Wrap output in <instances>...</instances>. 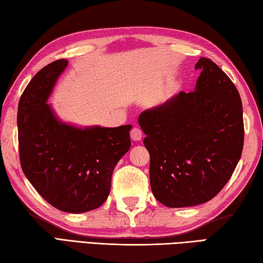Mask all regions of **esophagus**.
Returning a JSON list of instances; mask_svg holds the SVG:
<instances>
[{
  "label": "esophagus",
  "mask_w": 263,
  "mask_h": 263,
  "mask_svg": "<svg viewBox=\"0 0 263 263\" xmlns=\"http://www.w3.org/2000/svg\"><path fill=\"white\" fill-rule=\"evenodd\" d=\"M142 138V131L138 127H133L131 130V139L133 141H140Z\"/></svg>",
  "instance_id": "34e87169"
}]
</instances>
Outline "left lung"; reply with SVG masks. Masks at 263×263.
I'll return each mask as SVG.
<instances>
[{"label": "left lung", "instance_id": "1", "mask_svg": "<svg viewBox=\"0 0 263 263\" xmlns=\"http://www.w3.org/2000/svg\"><path fill=\"white\" fill-rule=\"evenodd\" d=\"M195 91L143 110L138 122L151 155L153 195L167 208L209 202L233 176L244 145L243 106L231 80L200 57Z\"/></svg>", "mask_w": 263, "mask_h": 263}]
</instances>
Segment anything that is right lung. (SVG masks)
<instances>
[{
	"label": "right lung",
	"instance_id": "add662e5",
	"mask_svg": "<svg viewBox=\"0 0 263 263\" xmlns=\"http://www.w3.org/2000/svg\"><path fill=\"white\" fill-rule=\"evenodd\" d=\"M67 65L60 59L45 66L20 97L19 155L26 178L46 202L84 213L109 195L112 171L131 147L132 125L79 127L60 121L46 101Z\"/></svg>",
	"mask_w": 263,
	"mask_h": 263
}]
</instances>
